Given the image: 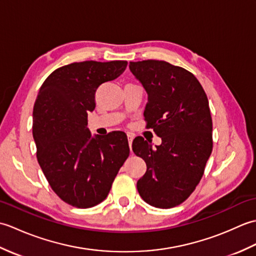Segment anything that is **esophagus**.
<instances>
[{"label":"esophagus","mask_w":256,"mask_h":256,"mask_svg":"<svg viewBox=\"0 0 256 256\" xmlns=\"http://www.w3.org/2000/svg\"><path fill=\"white\" fill-rule=\"evenodd\" d=\"M133 134L132 133H128V145H130V150L132 152V142H133Z\"/></svg>","instance_id":"1"}]
</instances>
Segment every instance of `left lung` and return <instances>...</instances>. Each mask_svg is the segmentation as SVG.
Instances as JSON below:
<instances>
[{"label":"left lung","mask_w":256,"mask_h":256,"mask_svg":"<svg viewBox=\"0 0 256 256\" xmlns=\"http://www.w3.org/2000/svg\"><path fill=\"white\" fill-rule=\"evenodd\" d=\"M128 67L148 92L146 126L162 138L156 148L140 136L133 140L134 154L148 167L136 184L138 194L156 208H172L192 194L211 155L208 98L198 79L182 67L153 59Z\"/></svg>","instance_id":"8db88e82"}]
</instances>
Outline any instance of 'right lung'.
I'll return each mask as SVG.
<instances>
[{"mask_svg": "<svg viewBox=\"0 0 256 256\" xmlns=\"http://www.w3.org/2000/svg\"><path fill=\"white\" fill-rule=\"evenodd\" d=\"M128 62H82L52 72L42 84L32 111L37 160L52 189L76 208L102 202L128 157L126 134L91 136L88 112L96 91L116 79Z\"/></svg>", "mask_w": 256, "mask_h": 256, "instance_id": "add662e5", "label": "right lung"}]
</instances>
